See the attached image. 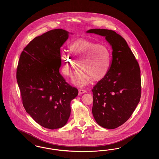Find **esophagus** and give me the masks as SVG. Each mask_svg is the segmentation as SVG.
<instances>
[{"instance_id":"esophagus-1","label":"esophagus","mask_w":159,"mask_h":159,"mask_svg":"<svg viewBox=\"0 0 159 159\" xmlns=\"http://www.w3.org/2000/svg\"><path fill=\"white\" fill-rule=\"evenodd\" d=\"M86 92V91L85 89H79V94L80 95V94L83 93H84Z\"/></svg>"}]
</instances>
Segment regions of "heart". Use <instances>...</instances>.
<instances>
[{
  "label": "heart",
  "instance_id": "1",
  "mask_svg": "<svg viewBox=\"0 0 159 159\" xmlns=\"http://www.w3.org/2000/svg\"><path fill=\"white\" fill-rule=\"evenodd\" d=\"M70 51L71 55H61V68L64 75L71 77L79 64L81 71L73 79L76 85L82 86L91 80L99 82L108 74L111 62V52L108 46L79 40L70 45Z\"/></svg>",
  "mask_w": 159,
  "mask_h": 159
}]
</instances>
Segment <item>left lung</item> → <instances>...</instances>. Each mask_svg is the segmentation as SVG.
I'll list each match as a JSON object with an SVG mask.
<instances>
[{"instance_id":"obj_1","label":"left lung","mask_w":159,"mask_h":159,"mask_svg":"<svg viewBox=\"0 0 159 159\" xmlns=\"http://www.w3.org/2000/svg\"><path fill=\"white\" fill-rule=\"evenodd\" d=\"M104 36L112 46V60L107 76L93 87L92 114L99 125L115 129L128 120L141 98L139 64L128 45L114 31H87Z\"/></svg>"}]
</instances>
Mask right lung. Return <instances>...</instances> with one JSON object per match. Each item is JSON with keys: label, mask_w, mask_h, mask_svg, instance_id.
<instances>
[{"label": "right lung", "mask_w": 159, "mask_h": 159, "mask_svg": "<svg viewBox=\"0 0 159 159\" xmlns=\"http://www.w3.org/2000/svg\"><path fill=\"white\" fill-rule=\"evenodd\" d=\"M68 31H48L33 39L21 53L16 79L23 106L40 126L60 128L70 116V102L78 95L60 73L61 47Z\"/></svg>", "instance_id": "1"}]
</instances>
